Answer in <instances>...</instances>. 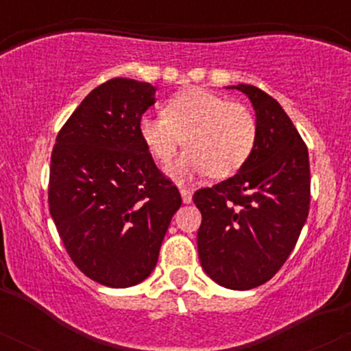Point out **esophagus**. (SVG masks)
<instances>
[{
  "label": "esophagus",
  "mask_w": 351,
  "mask_h": 351,
  "mask_svg": "<svg viewBox=\"0 0 351 351\" xmlns=\"http://www.w3.org/2000/svg\"><path fill=\"white\" fill-rule=\"evenodd\" d=\"M180 193H181V199H183V203H184V204L191 203V201H193V195H191V191H189V189H186V188H181V189H180Z\"/></svg>",
  "instance_id": "34e87169"
}]
</instances>
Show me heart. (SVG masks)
<instances>
[{
    "mask_svg": "<svg viewBox=\"0 0 351 351\" xmlns=\"http://www.w3.org/2000/svg\"><path fill=\"white\" fill-rule=\"evenodd\" d=\"M140 136L163 167L184 143L188 150L168 168L176 181L208 173L221 180L234 175L249 160L256 147L257 123L247 107L203 88H188L170 99L165 117L145 115Z\"/></svg>",
    "mask_w": 351,
    "mask_h": 351,
    "instance_id": "b5f03b06",
    "label": "heart"
}]
</instances>
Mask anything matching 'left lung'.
<instances>
[{
  "label": "left lung",
  "instance_id": "8db88e82",
  "mask_svg": "<svg viewBox=\"0 0 351 351\" xmlns=\"http://www.w3.org/2000/svg\"><path fill=\"white\" fill-rule=\"evenodd\" d=\"M226 88L251 100L257 140L234 176L193 196L203 216L198 254L216 284L249 291L276 276L307 221L308 150L276 99L247 84Z\"/></svg>",
  "mask_w": 351,
  "mask_h": 351
}]
</instances>
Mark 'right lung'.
<instances>
[{
    "label": "right lung",
    "mask_w": 351,
    "mask_h": 351,
    "mask_svg": "<svg viewBox=\"0 0 351 351\" xmlns=\"http://www.w3.org/2000/svg\"><path fill=\"white\" fill-rule=\"evenodd\" d=\"M156 87L112 79L80 102L56 138L49 211L74 264L112 289L140 284L155 269L176 186L155 167L140 136Z\"/></svg>",
    "instance_id": "right-lung-1"
}]
</instances>
